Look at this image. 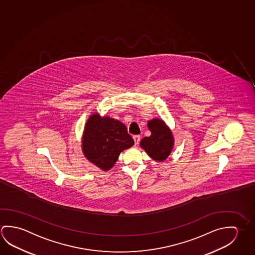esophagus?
<instances>
[{
	"instance_id": "34e87169",
	"label": "esophagus",
	"mask_w": 255,
	"mask_h": 255,
	"mask_svg": "<svg viewBox=\"0 0 255 255\" xmlns=\"http://www.w3.org/2000/svg\"><path fill=\"white\" fill-rule=\"evenodd\" d=\"M134 142H135V146H138V143L140 141V136L139 135H134Z\"/></svg>"
}]
</instances>
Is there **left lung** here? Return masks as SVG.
<instances>
[{
  "label": "left lung",
  "instance_id": "obj_1",
  "mask_svg": "<svg viewBox=\"0 0 255 255\" xmlns=\"http://www.w3.org/2000/svg\"><path fill=\"white\" fill-rule=\"evenodd\" d=\"M147 127L151 135L142 138L140 146L154 161L163 162L170 155L174 145L171 129L163 120L157 118L148 121Z\"/></svg>",
  "mask_w": 255,
  "mask_h": 255
}]
</instances>
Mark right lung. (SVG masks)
<instances>
[{"label": "right lung", "instance_id": "obj_1", "mask_svg": "<svg viewBox=\"0 0 255 255\" xmlns=\"http://www.w3.org/2000/svg\"><path fill=\"white\" fill-rule=\"evenodd\" d=\"M134 140L126 126L109 117L93 114L84 127L82 149L85 157L103 171L117 163L122 151L133 146Z\"/></svg>", "mask_w": 255, "mask_h": 255}]
</instances>
